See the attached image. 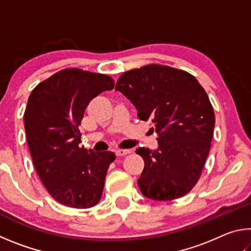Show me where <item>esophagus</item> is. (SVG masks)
<instances>
[{
  "label": "esophagus",
  "mask_w": 251,
  "mask_h": 251,
  "mask_svg": "<svg viewBox=\"0 0 251 251\" xmlns=\"http://www.w3.org/2000/svg\"><path fill=\"white\" fill-rule=\"evenodd\" d=\"M129 152H130V150H117L116 151V155L122 157V156H125L127 154H129Z\"/></svg>",
  "instance_id": "34e87169"
}]
</instances>
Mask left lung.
I'll list each match as a JSON object with an SVG mask.
<instances>
[{
	"instance_id": "8db88e82",
	"label": "left lung",
	"mask_w": 251,
	"mask_h": 251,
	"mask_svg": "<svg viewBox=\"0 0 251 251\" xmlns=\"http://www.w3.org/2000/svg\"><path fill=\"white\" fill-rule=\"evenodd\" d=\"M116 91L137 109L139 120L154 123L158 150L137 148L145 163L138 178L142 194L173 201L197 184L209 154L215 113L206 91L188 72L150 64L123 73Z\"/></svg>"
}]
</instances>
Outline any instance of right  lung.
I'll return each mask as SVG.
<instances>
[{
	"instance_id": "obj_1",
	"label": "right lung",
	"mask_w": 251,
	"mask_h": 251,
	"mask_svg": "<svg viewBox=\"0 0 251 251\" xmlns=\"http://www.w3.org/2000/svg\"><path fill=\"white\" fill-rule=\"evenodd\" d=\"M113 87L108 75L72 67L36 85L28 97L24 127L34 167L62 205L85 209L100 201L115 154L79 147L78 126L90 101Z\"/></svg>"
}]
</instances>
